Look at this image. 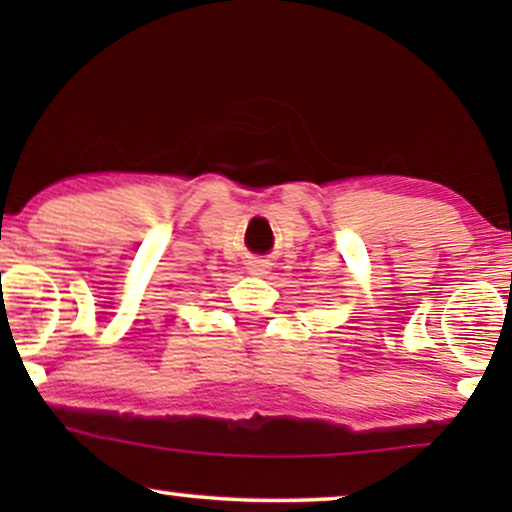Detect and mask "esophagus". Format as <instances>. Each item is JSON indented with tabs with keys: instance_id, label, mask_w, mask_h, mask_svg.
Returning <instances> with one entry per match:
<instances>
[{
	"instance_id": "esophagus-1",
	"label": "esophagus",
	"mask_w": 512,
	"mask_h": 512,
	"mask_svg": "<svg viewBox=\"0 0 512 512\" xmlns=\"http://www.w3.org/2000/svg\"><path fill=\"white\" fill-rule=\"evenodd\" d=\"M249 270L254 272V275H265V272H268V263H265V261H254V263H249Z\"/></svg>"
}]
</instances>
